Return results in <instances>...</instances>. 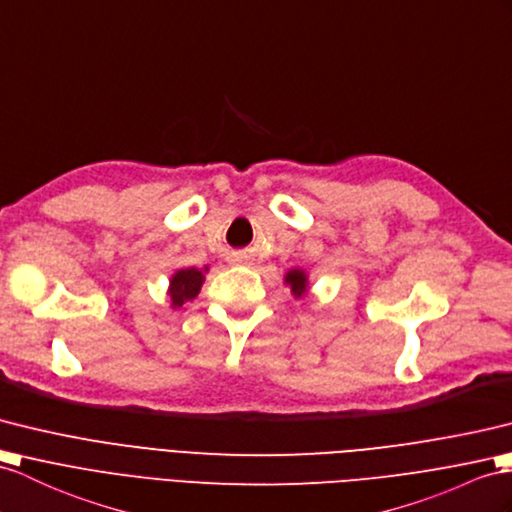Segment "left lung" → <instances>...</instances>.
I'll return each instance as SVG.
<instances>
[{
  "label": "left lung",
  "mask_w": 512,
  "mask_h": 512,
  "mask_svg": "<svg viewBox=\"0 0 512 512\" xmlns=\"http://www.w3.org/2000/svg\"><path fill=\"white\" fill-rule=\"evenodd\" d=\"M284 284L289 286L291 295H293L295 299L304 297V295L308 293V273H306L304 269H291V271H286Z\"/></svg>",
  "instance_id": "left-lung-1"
}]
</instances>
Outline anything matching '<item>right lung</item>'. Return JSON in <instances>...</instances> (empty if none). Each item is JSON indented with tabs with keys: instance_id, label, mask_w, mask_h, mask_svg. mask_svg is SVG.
<instances>
[{
	"instance_id": "add662e5",
	"label": "right lung",
	"mask_w": 512,
	"mask_h": 512,
	"mask_svg": "<svg viewBox=\"0 0 512 512\" xmlns=\"http://www.w3.org/2000/svg\"><path fill=\"white\" fill-rule=\"evenodd\" d=\"M208 271V267L204 269H178L173 273L171 280H169V289L167 295L171 299V308H180L182 304L191 302V299L197 297L199 289H202L204 284V273Z\"/></svg>"
}]
</instances>
